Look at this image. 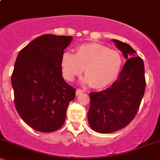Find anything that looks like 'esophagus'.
I'll return each mask as SVG.
<instances>
[{"mask_svg": "<svg viewBox=\"0 0 160 160\" xmlns=\"http://www.w3.org/2000/svg\"><path fill=\"white\" fill-rule=\"evenodd\" d=\"M83 90H82V89H77V91H76V95H79L80 94H81V93H82L83 92Z\"/></svg>", "mask_w": 160, "mask_h": 160, "instance_id": "obj_1", "label": "esophagus"}]
</instances>
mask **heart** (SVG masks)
<instances>
[{
	"label": "heart",
	"instance_id": "1",
	"mask_svg": "<svg viewBox=\"0 0 160 160\" xmlns=\"http://www.w3.org/2000/svg\"><path fill=\"white\" fill-rule=\"evenodd\" d=\"M122 64L120 52L99 43L81 45L75 54L64 52L61 60L62 75L66 80H74L83 70L86 76L82 82L95 89H102L114 81Z\"/></svg>",
	"mask_w": 160,
	"mask_h": 160
}]
</instances>
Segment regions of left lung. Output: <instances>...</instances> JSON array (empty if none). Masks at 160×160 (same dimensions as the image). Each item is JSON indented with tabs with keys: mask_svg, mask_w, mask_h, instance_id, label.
<instances>
[{
	"mask_svg": "<svg viewBox=\"0 0 160 160\" xmlns=\"http://www.w3.org/2000/svg\"><path fill=\"white\" fill-rule=\"evenodd\" d=\"M113 42L127 61L118 78L108 89L90 93L88 121L98 133H110L126 127L138 111L145 90L144 65L127 43Z\"/></svg>",
	"mask_w": 160,
	"mask_h": 160,
	"instance_id": "left-lung-1",
	"label": "left lung"
}]
</instances>
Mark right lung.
Listing matches in <instances>:
<instances>
[{
  "label": "right lung",
  "instance_id": "add662e5",
  "mask_svg": "<svg viewBox=\"0 0 160 160\" xmlns=\"http://www.w3.org/2000/svg\"><path fill=\"white\" fill-rule=\"evenodd\" d=\"M72 37L43 34L18 54L11 83L16 109L25 123L41 132L61 128L76 89L62 77L61 60Z\"/></svg>",
  "mask_w": 160,
  "mask_h": 160
}]
</instances>
